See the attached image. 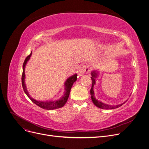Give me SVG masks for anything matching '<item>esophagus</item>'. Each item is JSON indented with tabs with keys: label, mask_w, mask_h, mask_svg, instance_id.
Segmentation results:
<instances>
[{
	"label": "esophagus",
	"mask_w": 149,
	"mask_h": 149,
	"mask_svg": "<svg viewBox=\"0 0 149 149\" xmlns=\"http://www.w3.org/2000/svg\"><path fill=\"white\" fill-rule=\"evenodd\" d=\"M89 71H90V70L86 65H81L79 68L78 74L79 75H81L85 74L86 72H88Z\"/></svg>",
	"instance_id": "obj_1"
}]
</instances>
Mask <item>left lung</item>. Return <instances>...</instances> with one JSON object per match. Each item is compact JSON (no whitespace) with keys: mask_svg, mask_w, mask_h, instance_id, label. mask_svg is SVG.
<instances>
[{"mask_svg":"<svg viewBox=\"0 0 149 149\" xmlns=\"http://www.w3.org/2000/svg\"><path fill=\"white\" fill-rule=\"evenodd\" d=\"M98 72L97 71H92L91 72V80H92V86H91V88L90 90V94H91V100L93 103L95 104L97 107L101 108V109H116V108H118L120 106H121L123 104H124L125 102L120 104H118V105H109L107 104H104V103H102L99 100H97L95 97H94V90H93V87L96 84V78L98 76Z\"/></svg>","mask_w":149,"mask_h":149,"instance_id":"obj_1","label":"left lung"}]
</instances>
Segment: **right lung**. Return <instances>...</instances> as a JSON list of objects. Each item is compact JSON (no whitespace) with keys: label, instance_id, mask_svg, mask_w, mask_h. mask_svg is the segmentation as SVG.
<instances>
[{"label":"right lung","instance_id":"1","mask_svg":"<svg viewBox=\"0 0 149 149\" xmlns=\"http://www.w3.org/2000/svg\"><path fill=\"white\" fill-rule=\"evenodd\" d=\"M32 52L30 54V55H29L27 57H26L24 62L23 63V72H22V87L24 89V91L25 93L26 94L30 99L36 105L38 106L43 108L44 109L46 110H53V109H58V108H61L63 107L65 103H66L69 97L70 96V91L71 89V87L73 85V84L76 81L77 79V74H75L73 75L72 76L69 77L68 78L66 81L65 83V93L63 94V96L58 100L55 101H49V102H43V101H39V100H36L34 99H33L30 95L29 93L27 91V89L26 88V86L25 84V65L27 63V62L29 61L31 56Z\"/></svg>","mask_w":149,"mask_h":149}]
</instances>
